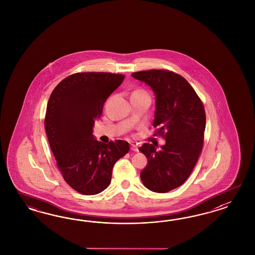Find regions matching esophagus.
<instances>
[{
    "label": "esophagus",
    "mask_w": 255,
    "mask_h": 255,
    "mask_svg": "<svg viewBox=\"0 0 255 255\" xmlns=\"http://www.w3.org/2000/svg\"><path fill=\"white\" fill-rule=\"evenodd\" d=\"M131 149L132 150V151H135V152H137V151H138V147H137L136 145H134V144H131Z\"/></svg>",
    "instance_id": "34e87169"
}]
</instances>
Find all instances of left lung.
Wrapping results in <instances>:
<instances>
[{
	"mask_svg": "<svg viewBox=\"0 0 255 255\" xmlns=\"http://www.w3.org/2000/svg\"><path fill=\"white\" fill-rule=\"evenodd\" d=\"M131 77L149 86L156 97L155 134L165 139L157 150L146 143L139 150L147 166L140 178L155 193H167L182 185L191 175L204 143L206 113L202 101L185 78L167 70L132 73Z\"/></svg>",
	"mask_w": 255,
	"mask_h": 255,
	"instance_id": "1",
	"label": "left lung"
}]
</instances>
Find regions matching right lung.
Wrapping results in <instances>:
<instances>
[{
    "instance_id": "1",
    "label": "right lung",
    "mask_w": 255,
    "mask_h": 255,
    "mask_svg": "<svg viewBox=\"0 0 255 255\" xmlns=\"http://www.w3.org/2000/svg\"><path fill=\"white\" fill-rule=\"evenodd\" d=\"M124 79L112 73H77L62 80L49 97L47 139L64 180L79 193L93 195L107 189L114 164L130 149L126 141L105 144L93 134L105 102Z\"/></svg>"
}]
</instances>
